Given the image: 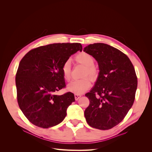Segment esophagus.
Here are the masks:
<instances>
[{"label": "esophagus", "instance_id": "34e87169", "mask_svg": "<svg viewBox=\"0 0 152 152\" xmlns=\"http://www.w3.org/2000/svg\"><path fill=\"white\" fill-rule=\"evenodd\" d=\"M81 96H82V95L80 94H75V100L79 99L81 97Z\"/></svg>", "mask_w": 152, "mask_h": 152}]
</instances>
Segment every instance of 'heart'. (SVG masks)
<instances>
[{"instance_id": "obj_1", "label": "heart", "mask_w": 152, "mask_h": 152, "mask_svg": "<svg viewBox=\"0 0 152 152\" xmlns=\"http://www.w3.org/2000/svg\"><path fill=\"white\" fill-rule=\"evenodd\" d=\"M77 63L86 66L83 77L89 76L91 80L95 81L98 79L99 71L94 65L95 59L92 55L86 52L78 53L74 57ZM62 75L65 80H69L71 77V65L68 61L63 63L61 67ZM89 77H85L82 79L72 80L67 86L68 91L75 94H82L88 90L91 86V81Z\"/></svg>"}]
</instances>
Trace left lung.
Returning a JSON list of instances; mask_svg holds the SVG:
<instances>
[{
  "instance_id": "left-lung-1",
  "label": "left lung",
  "mask_w": 152,
  "mask_h": 152,
  "mask_svg": "<svg viewBox=\"0 0 152 152\" xmlns=\"http://www.w3.org/2000/svg\"><path fill=\"white\" fill-rule=\"evenodd\" d=\"M84 51L96 59L100 70L94 87L85 95L89 105L84 115L91 127L108 130L122 122L134 103L136 72L127 55L108 44H90Z\"/></svg>"
}]
</instances>
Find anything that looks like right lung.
Here are the masks:
<instances>
[{
	"label": "right lung",
	"mask_w": 152,
	"mask_h": 152,
	"mask_svg": "<svg viewBox=\"0 0 152 152\" xmlns=\"http://www.w3.org/2000/svg\"><path fill=\"white\" fill-rule=\"evenodd\" d=\"M82 51L80 43H58L30 50L20 62L16 74L18 105L34 125L49 128L61 122L75 96L65 88L61 67L72 54Z\"/></svg>",
	"instance_id": "add662e5"
}]
</instances>
